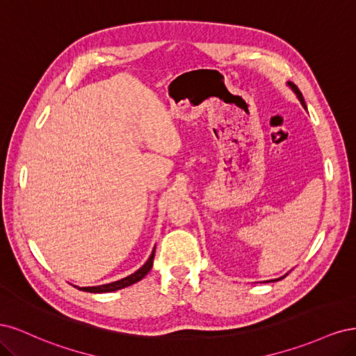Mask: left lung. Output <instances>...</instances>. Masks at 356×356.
I'll return each mask as SVG.
<instances>
[{"instance_id":"obj_1","label":"left lung","mask_w":356,"mask_h":356,"mask_svg":"<svg viewBox=\"0 0 356 356\" xmlns=\"http://www.w3.org/2000/svg\"><path fill=\"white\" fill-rule=\"evenodd\" d=\"M289 86H291V89H293V90H294V93L297 95V98H298V101L301 102V105H303V106H306V104H305V99H303V95H301V92L298 90V88H297V86H296V84H293V83H289Z\"/></svg>"}]
</instances>
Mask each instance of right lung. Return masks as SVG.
I'll use <instances>...</instances> for the list:
<instances>
[{
	"label": "right lung",
	"instance_id": "obj_1",
	"mask_svg": "<svg viewBox=\"0 0 356 356\" xmlns=\"http://www.w3.org/2000/svg\"><path fill=\"white\" fill-rule=\"evenodd\" d=\"M154 250H156V248H154ZM154 250H153L152 255H149L147 263L141 268H139V270L132 273L131 276L123 277V279H120V281H115V282H111V284H105V285H99V286H84V288H80V289L88 291V293H111V291L122 289V288L131 286V285L139 282L149 270H152L153 260H154Z\"/></svg>",
	"mask_w": 356,
	"mask_h": 356
}]
</instances>
